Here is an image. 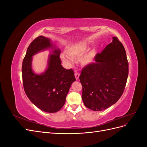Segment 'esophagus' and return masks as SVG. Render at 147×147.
Masks as SVG:
<instances>
[{
    "instance_id": "esophagus-1",
    "label": "esophagus",
    "mask_w": 147,
    "mask_h": 147,
    "mask_svg": "<svg viewBox=\"0 0 147 147\" xmlns=\"http://www.w3.org/2000/svg\"><path fill=\"white\" fill-rule=\"evenodd\" d=\"M75 78H76V80H78L79 78V77H80V74L77 72H76L75 73Z\"/></svg>"
}]
</instances>
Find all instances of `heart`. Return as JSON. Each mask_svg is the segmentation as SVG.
<instances>
[{
	"instance_id": "1",
	"label": "heart",
	"mask_w": 147,
	"mask_h": 147,
	"mask_svg": "<svg viewBox=\"0 0 147 147\" xmlns=\"http://www.w3.org/2000/svg\"><path fill=\"white\" fill-rule=\"evenodd\" d=\"M88 50V44L85 42H80L71 44L67 47L65 51L66 54L70 57H77L82 56ZM94 58V54L92 52H89L81 59L82 63L88 64L92 62ZM62 59L64 61H69V59L65 56H62Z\"/></svg>"
}]
</instances>
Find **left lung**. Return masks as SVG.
Instances as JSON below:
<instances>
[{
	"instance_id": "1",
	"label": "left lung",
	"mask_w": 147,
	"mask_h": 147,
	"mask_svg": "<svg viewBox=\"0 0 147 147\" xmlns=\"http://www.w3.org/2000/svg\"><path fill=\"white\" fill-rule=\"evenodd\" d=\"M95 63L83 67L79 79L82 84V100L94 111L109 108L124 92L129 67L126 51L117 37L94 57Z\"/></svg>"
}]
</instances>
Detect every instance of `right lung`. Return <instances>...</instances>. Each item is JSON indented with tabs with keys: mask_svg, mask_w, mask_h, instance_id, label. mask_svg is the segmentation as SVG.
<instances>
[{
	"mask_svg": "<svg viewBox=\"0 0 147 147\" xmlns=\"http://www.w3.org/2000/svg\"><path fill=\"white\" fill-rule=\"evenodd\" d=\"M51 48L48 67L41 74H35L32 69V56L42 51ZM61 51L50 39L42 35L31 42L22 65L24 90L29 100L38 109L48 113L58 112L64 106L72 83L76 80L74 71L61 65Z\"/></svg>",
	"mask_w": 147,
	"mask_h": 147,
	"instance_id": "1",
	"label": "right lung"
}]
</instances>
